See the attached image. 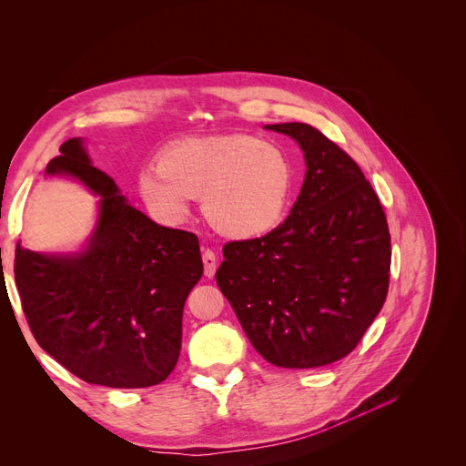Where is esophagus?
Masks as SVG:
<instances>
[{
    "label": "esophagus",
    "mask_w": 466,
    "mask_h": 466,
    "mask_svg": "<svg viewBox=\"0 0 466 466\" xmlns=\"http://www.w3.org/2000/svg\"><path fill=\"white\" fill-rule=\"evenodd\" d=\"M202 262H204V275L206 277H213L217 271V257L213 251L204 249L202 251Z\"/></svg>",
    "instance_id": "1"
}]
</instances>
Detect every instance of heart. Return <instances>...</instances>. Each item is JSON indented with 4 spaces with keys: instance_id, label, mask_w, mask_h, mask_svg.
Returning a JSON list of instances; mask_svg holds the SVG:
<instances>
[{
    "instance_id": "heart-1",
    "label": "heart",
    "mask_w": 466,
    "mask_h": 466,
    "mask_svg": "<svg viewBox=\"0 0 466 466\" xmlns=\"http://www.w3.org/2000/svg\"><path fill=\"white\" fill-rule=\"evenodd\" d=\"M147 208L165 219L202 200L209 227L232 239L258 238L287 213L294 168L277 144L251 135H221L179 142L161 153L157 168L138 179Z\"/></svg>"
}]
</instances>
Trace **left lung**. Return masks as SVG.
Instances as JSON below:
<instances>
[{
  "mask_svg": "<svg viewBox=\"0 0 466 466\" xmlns=\"http://www.w3.org/2000/svg\"><path fill=\"white\" fill-rule=\"evenodd\" d=\"M266 129L303 149L299 197L266 236L228 241L215 279L266 361L322 367L358 347L386 301V213L356 161L319 129L307 123Z\"/></svg>",
  "mask_w": 466,
  "mask_h": 466,
  "instance_id": "left-lung-1",
  "label": "left lung"
}]
</instances>
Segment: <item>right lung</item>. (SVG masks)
<instances>
[{
	"mask_svg": "<svg viewBox=\"0 0 466 466\" xmlns=\"http://www.w3.org/2000/svg\"><path fill=\"white\" fill-rule=\"evenodd\" d=\"M46 174H69L101 195L89 247L73 257L15 251V281L31 333L87 384L149 388L177 363L183 305L204 266L198 238L167 228L117 195L82 140L61 144Z\"/></svg>",
	"mask_w": 466,
	"mask_h": 466,
	"instance_id": "add662e5",
	"label": "right lung"
}]
</instances>
